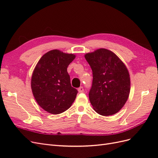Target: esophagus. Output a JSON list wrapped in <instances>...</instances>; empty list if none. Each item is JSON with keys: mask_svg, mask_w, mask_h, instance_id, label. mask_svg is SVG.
Here are the masks:
<instances>
[{"mask_svg": "<svg viewBox=\"0 0 158 158\" xmlns=\"http://www.w3.org/2000/svg\"><path fill=\"white\" fill-rule=\"evenodd\" d=\"M78 92H80V93H82V92H84V88L83 87H80L78 89Z\"/></svg>", "mask_w": 158, "mask_h": 158, "instance_id": "obj_1", "label": "esophagus"}]
</instances>
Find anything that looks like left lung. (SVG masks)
Wrapping results in <instances>:
<instances>
[{
	"mask_svg": "<svg viewBox=\"0 0 158 158\" xmlns=\"http://www.w3.org/2000/svg\"><path fill=\"white\" fill-rule=\"evenodd\" d=\"M92 70L89 99L94 109L103 116L118 112L127 101L131 89L128 71L121 60L106 49L85 55Z\"/></svg>",
	"mask_w": 158,
	"mask_h": 158,
	"instance_id": "1",
	"label": "left lung"
}]
</instances>
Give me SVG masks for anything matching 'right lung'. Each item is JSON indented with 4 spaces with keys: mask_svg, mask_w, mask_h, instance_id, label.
<instances>
[{
    "mask_svg": "<svg viewBox=\"0 0 158 158\" xmlns=\"http://www.w3.org/2000/svg\"><path fill=\"white\" fill-rule=\"evenodd\" d=\"M75 56L51 50L42 56L33 70L31 82L33 96L49 113H63L74 102L78 90L72 87L67 67Z\"/></svg>",
    "mask_w": 158,
    "mask_h": 158,
    "instance_id": "1",
    "label": "right lung"
}]
</instances>
